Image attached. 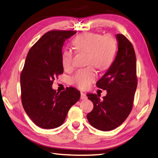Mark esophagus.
Wrapping results in <instances>:
<instances>
[{"mask_svg":"<svg viewBox=\"0 0 158 158\" xmlns=\"http://www.w3.org/2000/svg\"><path fill=\"white\" fill-rule=\"evenodd\" d=\"M86 98H87V96H86L85 93H84L83 92H81V93H80V99H86Z\"/></svg>","mask_w":158,"mask_h":158,"instance_id":"34e87169","label":"esophagus"}]
</instances>
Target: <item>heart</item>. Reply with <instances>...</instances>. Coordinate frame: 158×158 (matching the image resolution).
<instances>
[{
    "label": "heart",
    "instance_id": "1",
    "mask_svg": "<svg viewBox=\"0 0 158 158\" xmlns=\"http://www.w3.org/2000/svg\"><path fill=\"white\" fill-rule=\"evenodd\" d=\"M72 44L78 52H86V64L90 65L79 69L72 76V82L80 89H86L94 82L97 72L93 65L104 70L108 68L114 60L117 50V40L112 35H102L95 33H85L76 36ZM73 52L65 49L61 55L64 69L69 71L73 67Z\"/></svg>",
    "mask_w": 158,
    "mask_h": 158
}]
</instances>
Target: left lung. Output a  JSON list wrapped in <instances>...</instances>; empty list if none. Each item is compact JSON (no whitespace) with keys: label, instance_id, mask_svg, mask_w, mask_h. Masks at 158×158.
Instances as JSON below:
<instances>
[{"label":"left lung","instance_id":"8db88e82","mask_svg":"<svg viewBox=\"0 0 158 158\" xmlns=\"http://www.w3.org/2000/svg\"><path fill=\"white\" fill-rule=\"evenodd\" d=\"M118 51L113 63L96 83L98 88L106 90L101 100L99 95L88 93L93 104V110L86 115L93 127L110 131L123 123L133 106L137 87L136 61L132 44L123 35H116Z\"/></svg>","mask_w":158,"mask_h":158}]
</instances>
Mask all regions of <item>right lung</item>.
I'll use <instances>...</instances> for the list:
<instances>
[{"label": "right lung", "instance_id": "right-lung-1", "mask_svg": "<svg viewBox=\"0 0 158 158\" xmlns=\"http://www.w3.org/2000/svg\"><path fill=\"white\" fill-rule=\"evenodd\" d=\"M76 31L53 30L45 33L28 51L20 75L21 99L25 112L37 126L54 129L60 126L67 112L80 98L73 87L58 93L52 85L63 73L61 63L65 41Z\"/></svg>", "mask_w": 158, "mask_h": 158}]
</instances>
